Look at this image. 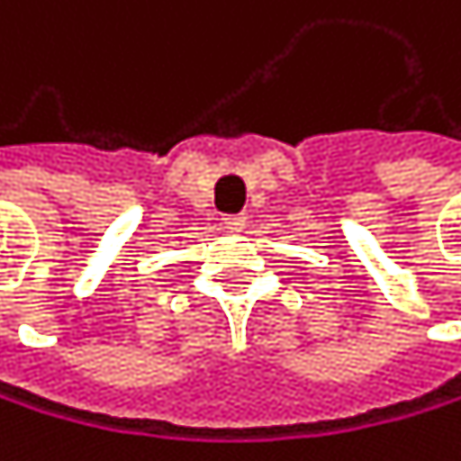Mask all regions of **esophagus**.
Listing matches in <instances>:
<instances>
[{"instance_id":"34e87169","label":"esophagus","mask_w":461,"mask_h":461,"mask_svg":"<svg viewBox=\"0 0 461 461\" xmlns=\"http://www.w3.org/2000/svg\"><path fill=\"white\" fill-rule=\"evenodd\" d=\"M223 226H226V229H232V232H238V229L246 226V215H243V212H238V215H226V218H223Z\"/></svg>"}]
</instances>
